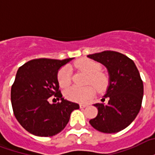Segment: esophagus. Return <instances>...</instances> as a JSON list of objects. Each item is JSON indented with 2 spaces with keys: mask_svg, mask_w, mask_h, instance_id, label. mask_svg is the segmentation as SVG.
<instances>
[{
  "mask_svg": "<svg viewBox=\"0 0 155 155\" xmlns=\"http://www.w3.org/2000/svg\"><path fill=\"white\" fill-rule=\"evenodd\" d=\"M87 106H88V105H86V104H80V107L81 108V109H84V108H85Z\"/></svg>",
  "mask_w": 155,
  "mask_h": 155,
  "instance_id": "34e87169",
  "label": "esophagus"
}]
</instances>
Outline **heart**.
<instances>
[{
	"instance_id": "b5f03b06",
	"label": "heart",
	"mask_w": 155,
	"mask_h": 155,
	"mask_svg": "<svg viewBox=\"0 0 155 155\" xmlns=\"http://www.w3.org/2000/svg\"><path fill=\"white\" fill-rule=\"evenodd\" d=\"M75 67L88 75L85 84L88 85L79 88L71 87L65 91L66 98L75 102H87L98 92H103L108 88L110 84L109 76L101 71V65L90 59L83 58L75 63ZM60 87L67 88L71 83V73L68 67H63L59 70L57 75ZM96 88L95 89V88Z\"/></svg>"
}]
</instances>
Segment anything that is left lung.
Here are the masks:
<instances>
[{
    "label": "left lung",
    "mask_w": 155,
    "mask_h": 155,
    "mask_svg": "<svg viewBox=\"0 0 155 155\" xmlns=\"http://www.w3.org/2000/svg\"><path fill=\"white\" fill-rule=\"evenodd\" d=\"M108 69L110 85L102 102L94 104L98 113L89 121L95 129L104 133H118L135 120L143 98V82L132 59L115 51L89 54ZM107 104H104L105 98Z\"/></svg>",
    "instance_id": "left-lung-1"
}]
</instances>
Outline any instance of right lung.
<instances>
[{"label": "right lung", "instance_id": "right-lung-1", "mask_svg": "<svg viewBox=\"0 0 155 155\" xmlns=\"http://www.w3.org/2000/svg\"><path fill=\"white\" fill-rule=\"evenodd\" d=\"M73 58L33 59L18 68L11 87V104L16 120L28 133L53 137L64 129L79 104L62 98L57 74ZM50 96L61 101L48 102ZM55 99V98H54Z\"/></svg>", "mask_w": 155, "mask_h": 155}]
</instances>
